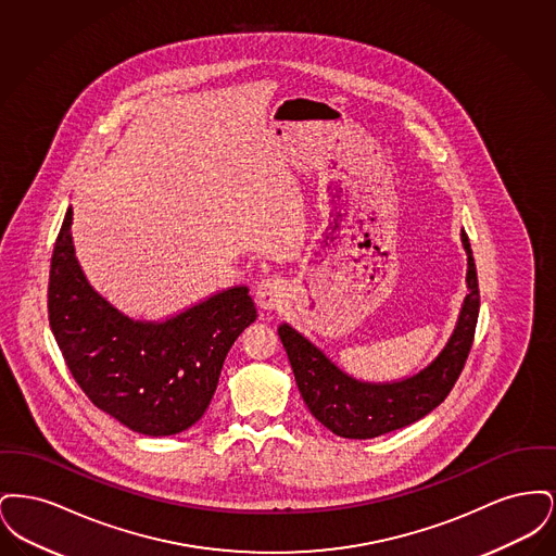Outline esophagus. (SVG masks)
Masks as SVG:
<instances>
[{
	"mask_svg": "<svg viewBox=\"0 0 556 556\" xmlns=\"http://www.w3.org/2000/svg\"><path fill=\"white\" fill-rule=\"evenodd\" d=\"M256 304L261 311H277L281 308V304L286 302V286L281 279H263L258 286H256Z\"/></svg>",
	"mask_w": 556,
	"mask_h": 556,
	"instance_id": "esophagus-1",
	"label": "esophagus"
}]
</instances>
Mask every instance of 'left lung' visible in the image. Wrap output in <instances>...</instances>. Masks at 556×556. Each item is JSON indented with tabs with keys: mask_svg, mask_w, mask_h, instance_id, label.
I'll return each mask as SVG.
<instances>
[{
	"mask_svg": "<svg viewBox=\"0 0 556 556\" xmlns=\"http://www.w3.org/2000/svg\"><path fill=\"white\" fill-rule=\"evenodd\" d=\"M467 254V290L456 325L438 356L424 369L394 381H365L345 372L317 344L293 329L279 325V338L290 358L298 390L313 417L340 438L370 440L424 419L448 396L476 336L479 315L476 261L471 243L460 229Z\"/></svg>",
	"mask_w": 556,
	"mask_h": 556,
	"instance_id": "1",
	"label": "left lung"
}]
</instances>
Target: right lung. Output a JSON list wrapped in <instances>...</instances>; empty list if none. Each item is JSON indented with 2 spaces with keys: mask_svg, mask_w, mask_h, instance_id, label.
Wrapping results in <instances>:
<instances>
[{
  "mask_svg": "<svg viewBox=\"0 0 556 556\" xmlns=\"http://www.w3.org/2000/svg\"><path fill=\"white\" fill-rule=\"evenodd\" d=\"M71 227L73 208L53 245L48 308L75 381L131 431L152 438L186 431L206 413L229 348L256 320L250 290L216 291L162 320L127 317L85 277Z\"/></svg>",
  "mask_w": 556,
  "mask_h": 556,
  "instance_id": "1",
  "label": "right lung"
}]
</instances>
